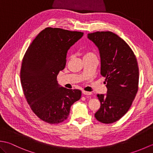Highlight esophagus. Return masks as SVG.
<instances>
[{"label":"esophagus","instance_id":"1","mask_svg":"<svg viewBox=\"0 0 153 153\" xmlns=\"http://www.w3.org/2000/svg\"><path fill=\"white\" fill-rule=\"evenodd\" d=\"M82 93H83V95H91L92 94L91 92L85 91H82Z\"/></svg>","mask_w":153,"mask_h":153}]
</instances>
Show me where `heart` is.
<instances>
[{"instance_id": "b5f03b06", "label": "heart", "mask_w": 153, "mask_h": 153, "mask_svg": "<svg viewBox=\"0 0 153 153\" xmlns=\"http://www.w3.org/2000/svg\"><path fill=\"white\" fill-rule=\"evenodd\" d=\"M94 54L91 52H85V54H84V57H87V56H93Z\"/></svg>"}]
</instances>
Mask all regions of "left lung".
<instances>
[{
  "instance_id": "obj_1",
  "label": "left lung",
  "mask_w": 153,
  "mask_h": 153,
  "mask_svg": "<svg viewBox=\"0 0 153 153\" xmlns=\"http://www.w3.org/2000/svg\"><path fill=\"white\" fill-rule=\"evenodd\" d=\"M99 51L100 74L106 78V94H98L100 107L95 116L104 123L116 122L131 106L138 90L137 61L129 45L110 31L89 33Z\"/></svg>"
}]
</instances>
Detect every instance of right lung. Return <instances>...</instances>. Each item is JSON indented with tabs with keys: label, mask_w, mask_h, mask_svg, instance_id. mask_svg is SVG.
<instances>
[{
	"label": "right lung",
	"mask_w": 153,
	"mask_h": 153,
	"mask_svg": "<svg viewBox=\"0 0 153 153\" xmlns=\"http://www.w3.org/2000/svg\"><path fill=\"white\" fill-rule=\"evenodd\" d=\"M83 35L79 31L47 27L23 58L20 78L24 95L33 112L45 122H62L71 105L81 98L80 90L62 87L56 78L66 66L68 51Z\"/></svg>",
	"instance_id": "right-lung-1"
}]
</instances>
